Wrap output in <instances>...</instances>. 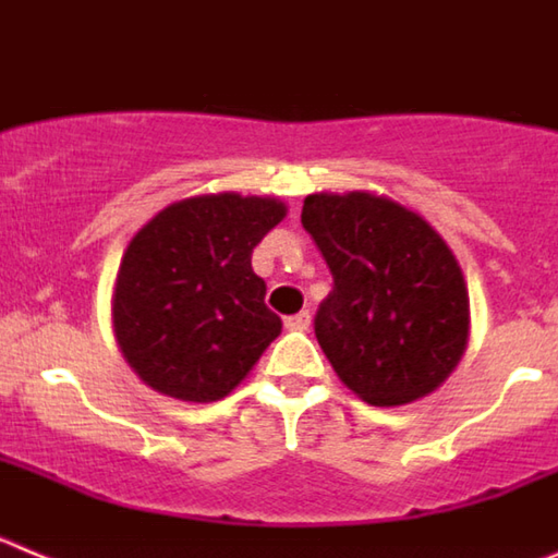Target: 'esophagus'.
I'll return each mask as SVG.
<instances>
[{
  "instance_id": "1",
  "label": "esophagus",
  "mask_w": 558,
  "mask_h": 558,
  "mask_svg": "<svg viewBox=\"0 0 558 558\" xmlns=\"http://www.w3.org/2000/svg\"><path fill=\"white\" fill-rule=\"evenodd\" d=\"M284 327H288L290 332H307V329H310V313H307V310H302V313L290 315V318H284Z\"/></svg>"
}]
</instances>
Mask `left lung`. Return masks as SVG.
Instances as JSON below:
<instances>
[{"label":"left lung","instance_id":"1","mask_svg":"<svg viewBox=\"0 0 558 558\" xmlns=\"http://www.w3.org/2000/svg\"><path fill=\"white\" fill-rule=\"evenodd\" d=\"M302 226L335 279L315 338L340 383L377 408L445 386L470 343V293L445 236L366 190L313 192Z\"/></svg>","mask_w":558,"mask_h":558}]
</instances>
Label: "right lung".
I'll return each instance as SVG.
<instances>
[{
  "label": "right lung",
  "instance_id": "right-lung-1",
  "mask_svg": "<svg viewBox=\"0 0 558 558\" xmlns=\"http://www.w3.org/2000/svg\"><path fill=\"white\" fill-rule=\"evenodd\" d=\"M288 206L270 195H192L131 236L113 279V338L133 374L181 402L229 397L282 332L251 268Z\"/></svg>",
  "mask_w": 558,
  "mask_h": 558
}]
</instances>
